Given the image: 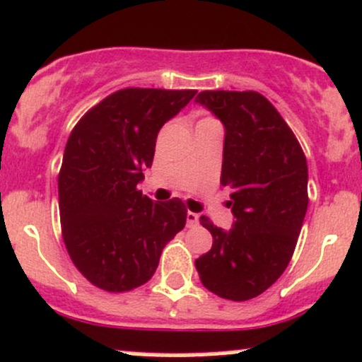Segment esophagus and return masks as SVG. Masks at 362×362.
<instances>
[{"mask_svg": "<svg viewBox=\"0 0 362 362\" xmlns=\"http://www.w3.org/2000/svg\"><path fill=\"white\" fill-rule=\"evenodd\" d=\"M186 222H188V227L197 226L198 224V214H194V212L186 214Z\"/></svg>", "mask_w": 362, "mask_h": 362, "instance_id": "obj_1", "label": "esophagus"}]
</instances>
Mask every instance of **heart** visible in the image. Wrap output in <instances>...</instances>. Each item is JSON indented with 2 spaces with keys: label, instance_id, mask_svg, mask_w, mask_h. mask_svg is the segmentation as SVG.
<instances>
[{
  "label": "heart",
  "instance_id": "heart-1",
  "mask_svg": "<svg viewBox=\"0 0 362 362\" xmlns=\"http://www.w3.org/2000/svg\"><path fill=\"white\" fill-rule=\"evenodd\" d=\"M203 121H212V119H210V117H206V119H203Z\"/></svg>",
  "mask_w": 362,
  "mask_h": 362
}]
</instances>
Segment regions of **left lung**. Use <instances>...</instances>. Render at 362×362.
Wrapping results in <instances>:
<instances>
[{
    "label": "left lung",
    "instance_id": "8db88e82",
    "mask_svg": "<svg viewBox=\"0 0 362 362\" xmlns=\"http://www.w3.org/2000/svg\"><path fill=\"white\" fill-rule=\"evenodd\" d=\"M197 103L226 128L221 185L230 189L233 229L200 222L214 243L194 262L218 298L247 301L289 265L308 210V164L292 129L262 93L203 90Z\"/></svg>",
    "mask_w": 362,
    "mask_h": 362
}]
</instances>
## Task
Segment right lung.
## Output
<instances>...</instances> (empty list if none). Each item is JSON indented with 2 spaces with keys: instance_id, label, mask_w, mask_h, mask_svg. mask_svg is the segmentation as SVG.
I'll return each mask as SVG.
<instances>
[{
  "instance_id": "obj_1",
  "label": "right lung",
  "mask_w": 362,
  "mask_h": 362,
  "mask_svg": "<svg viewBox=\"0 0 362 362\" xmlns=\"http://www.w3.org/2000/svg\"><path fill=\"white\" fill-rule=\"evenodd\" d=\"M197 90L129 87L85 112L58 176L63 241L76 269L107 292L144 286L164 246L186 224L180 198L156 203L138 189L165 121Z\"/></svg>"
}]
</instances>
